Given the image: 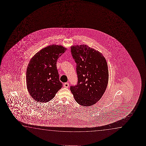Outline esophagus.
Segmentation results:
<instances>
[{"instance_id": "esophagus-1", "label": "esophagus", "mask_w": 146, "mask_h": 146, "mask_svg": "<svg viewBox=\"0 0 146 146\" xmlns=\"http://www.w3.org/2000/svg\"><path fill=\"white\" fill-rule=\"evenodd\" d=\"M63 86L65 88H68V87H69V84L68 83H64Z\"/></svg>"}]
</instances>
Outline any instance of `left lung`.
Listing matches in <instances>:
<instances>
[{
  "label": "left lung",
  "instance_id": "left-lung-1",
  "mask_svg": "<svg viewBox=\"0 0 146 146\" xmlns=\"http://www.w3.org/2000/svg\"><path fill=\"white\" fill-rule=\"evenodd\" d=\"M77 64V85L70 90L77 103L90 106L100 100L106 91L109 80L106 59L101 52L85 44L71 47Z\"/></svg>",
  "mask_w": 146,
  "mask_h": 146
}]
</instances>
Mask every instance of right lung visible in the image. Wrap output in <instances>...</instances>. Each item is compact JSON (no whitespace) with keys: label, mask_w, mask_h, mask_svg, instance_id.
I'll return each mask as SVG.
<instances>
[{"label":"right lung","mask_w":146,"mask_h":146,"mask_svg":"<svg viewBox=\"0 0 146 146\" xmlns=\"http://www.w3.org/2000/svg\"><path fill=\"white\" fill-rule=\"evenodd\" d=\"M66 50L63 46L53 44L40 50L30 59L26 70V86L37 102L50 101L62 88L56 62Z\"/></svg>","instance_id":"1"}]
</instances>
